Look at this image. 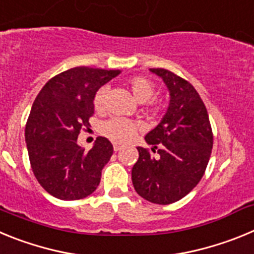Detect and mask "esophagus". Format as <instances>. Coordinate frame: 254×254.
<instances>
[{
    "instance_id": "1",
    "label": "esophagus",
    "mask_w": 254,
    "mask_h": 254,
    "mask_svg": "<svg viewBox=\"0 0 254 254\" xmlns=\"http://www.w3.org/2000/svg\"><path fill=\"white\" fill-rule=\"evenodd\" d=\"M113 149H114V151H120V150L123 149V145H122V143H120V142H114L113 143Z\"/></svg>"
}]
</instances>
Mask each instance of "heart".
<instances>
[{
  "mask_svg": "<svg viewBox=\"0 0 254 254\" xmlns=\"http://www.w3.org/2000/svg\"><path fill=\"white\" fill-rule=\"evenodd\" d=\"M128 87L133 96L138 102L145 103L152 98L155 93V86L149 78L142 76H134L128 80ZM108 86H102L94 95L93 104L96 111H103L105 108V98H107ZM141 126L134 121L127 118L113 117L104 121L100 126V132L108 138L116 142H127L136 136Z\"/></svg>",
  "mask_w": 254,
  "mask_h": 254,
  "instance_id": "heart-1",
  "label": "heart"
}]
</instances>
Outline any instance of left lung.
Here are the masks:
<instances>
[{
    "mask_svg": "<svg viewBox=\"0 0 254 254\" xmlns=\"http://www.w3.org/2000/svg\"><path fill=\"white\" fill-rule=\"evenodd\" d=\"M169 91L168 109L145 136L149 150L137 147L132 183L138 194L158 205H169L187 196L203 177L211 150L210 120L198 93L188 81L164 68H150Z\"/></svg>",
    "mask_w": 254,
    "mask_h": 254,
    "instance_id": "obj_1",
    "label": "left lung"
}]
</instances>
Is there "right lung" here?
<instances>
[{
    "label": "right lung",
    "mask_w": 254,
    "mask_h": 254,
    "mask_svg": "<svg viewBox=\"0 0 254 254\" xmlns=\"http://www.w3.org/2000/svg\"><path fill=\"white\" fill-rule=\"evenodd\" d=\"M120 73V69L75 67L52 77L38 94L26 122V147L35 178L56 198H85L99 186L113 145L98 137L86 151L77 136L90 126L98 89Z\"/></svg>",
    "instance_id": "add662e5"
}]
</instances>
